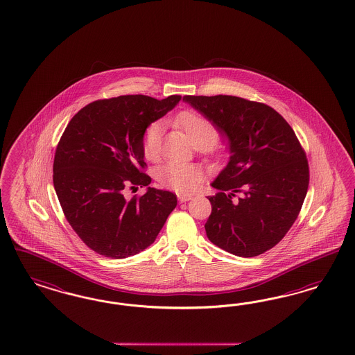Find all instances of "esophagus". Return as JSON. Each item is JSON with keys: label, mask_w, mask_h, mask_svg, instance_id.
<instances>
[{"label": "esophagus", "mask_w": 355, "mask_h": 355, "mask_svg": "<svg viewBox=\"0 0 355 355\" xmlns=\"http://www.w3.org/2000/svg\"><path fill=\"white\" fill-rule=\"evenodd\" d=\"M178 198H179V201H180V202H187V201H189V200H192V196H191V195H179V196H178Z\"/></svg>", "instance_id": "esophagus-1"}]
</instances>
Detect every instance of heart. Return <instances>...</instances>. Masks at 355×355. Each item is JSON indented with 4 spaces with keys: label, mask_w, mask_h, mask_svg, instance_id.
Returning a JSON list of instances; mask_svg holds the SVG:
<instances>
[{
    "label": "heart",
    "mask_w": 355,
    "mask_h": 355,
    "mask_svg": "<svg viewBox=\"0 0 355 355\" xmlns=\"http://www.w3.org/2000/svg\"><path fill=\"white\" fill-rule=\"evenodd\" d=\"M176 123L183 128L187 136L193 145L204 144L206 148L214 145L218 139V129L202 114L196 111H184L178 114ZM162 124L151 123L142 135V153L145 158L157 160L162 150ZM201 170L191 163L167 162L157 171V179L163 187L173 189L176 192L188 193L192 192L201 182Z\"/></svg>",
    "instance_id": "heart-1"
}]
</instances>
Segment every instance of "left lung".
Listing matches in <instances>:
<instances>
[{
    "label": "left lung",
    "mask_w": 355,
    "mask_h": 355,
    "mask_svg": "<svg viewBox=\"0 0 355 355\" xmlns=\"http://www.w3.org/2000/svg\"><path fill=\"white\" fill-rule=\"evenodd\" d=\"M183 101L229 138V164L211 183L219 192L207 197L209 241L241 257L273 248L295 222L309 189V160L293 128L272 107L239 96Z\"/></svg>",
    "instance_id": "obj_1"
}]
</instances>
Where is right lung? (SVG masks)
<instances>
[{
    "instance_id": "add662e5",
    "label": "right lung",
    "mask_w": 355,
    "mask_h": 355,
    "mask_svg": "<svg viewBox=\"0 0 355 355\" xmlns=\"http://www.w3.org/2000/svg\"><path fill=\"white\" fill-rule=\"evenodd\" d=\"M180 99H101L69 121L55 153L53 185L69 225L92 251L110 259L144 251L176 207V195L168 191L149 187L129 201L124 192L151 183L144 172L142 135Z\"/></svg>"
}]
</instances>
